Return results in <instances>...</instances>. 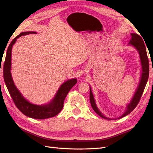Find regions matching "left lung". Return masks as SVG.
<instances>
[{"instance_id": "8db88e82", "label": "left lung", "mask_w": 153, "mask_h": 153, "mask_svg": "<svg viewBox=\"0 0 153 153\" xmlns=\"http://www.w3.org/2000/svg\"><path fill=\"white\" fill-rule=\"evenodd\" d=\"M131 39L130 41L129 42V44H130L133 46L135 47L137 50L139 52L140 55V57L141 60V63H142V76H141V79H140V82L139 84V85H138L137 90L135 92V95H134L133 98L131 100L127 107V110L125 113L122 115V116L120 117L119 119L122 118L126 115H128L129 114H130L132 111L135 108L137 105L139 103V101L140 100V98L142 97V95L143 94V92L144 91L145 87L146 85L147 82L148 80V77H149V59H148L147 57V52H146V46L144 44V42L142 39L141 37L138 35L137 34H131ZM90 102L91 105L92 109L94 110V112L98 114L101 117L105 118V119H108L105 117L104 115L101 114L98 108H97V106L96 105L95 101L93 95L92 94V91L90 88Z\"/></svg>"}]
</instances>
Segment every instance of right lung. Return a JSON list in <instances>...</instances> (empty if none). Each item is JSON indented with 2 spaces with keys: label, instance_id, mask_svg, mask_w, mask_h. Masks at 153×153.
Wrapping results in <instances>:
<instances>
[{
  "label": "right lung",
  "instance_id": "obj_1",
  "mask_svg": "<svg viewBox=\"0 0 153 153\" xmlns=\"http://www.w3.org/2000/svg\"><path fill=\"white\" fill-rule=\"evenodd\" d=\"M29 34H36V32H22L14 38L7 50L5 61L4 63V79L13 102L18 109L26 116L36 119H45L52 117L57 115L64 106V101L71 88L76 83V79L68 80L59 88L52 102L48 105L38 106L30 103L22 96L13 81L11 74V58L12 47L16 42V39L22 36Z\"/></svg>",
  "mask_w": 153,
  "mask_h": 153
}]
</instances>
